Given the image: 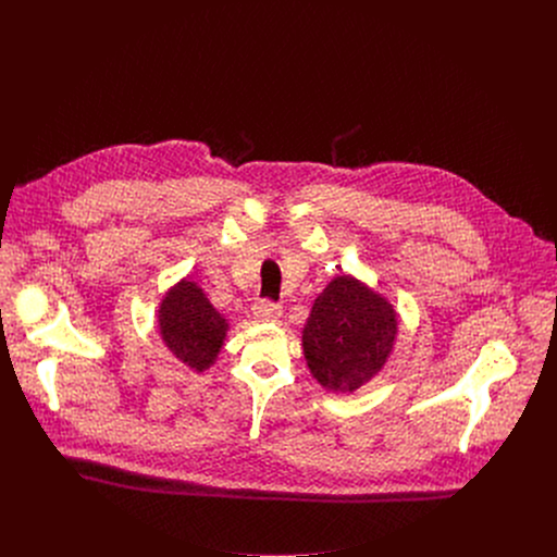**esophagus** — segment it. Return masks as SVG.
Returning a JSON list of instances; mask_svg holds the SVG:
<instances>
[{
    "mask_svg": "<svg viewBox=\"0 0 557 557\" xmlns=\"http://www.w3.org/2000/svg\"><path fill=\"white\" fill-rule=\"evenodd\" d=\"M251 312H253V320H258V322H275L282 314V306H277L273 301H258V304H253Z\"/></svg>",
    "mask_w": 557,
    "mask_h": 557,
    "instance_id": "obj_1",
    "label": "esophagus"
}]
</instances>
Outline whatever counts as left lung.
Returning <instances> with one entry per match:
<instances>
[{
	"label": "left lung",
	"instance_id": "obj_1",
	"mask_svg": "<svg viewBox=\"0 0 557 557\" xmlns=\"http://www.w3.org/2000/svg\"><path fill=\"white\" fill-rule=\"evenodd\" d=\"M399 314L394 304L359 277L342 273L314 297L301 329L310 374L329 392H357L387 363Z\"/></svg>",
	"mask_w": 557,
	"mask_h": 557
}]
</instances>
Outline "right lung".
I'll use <instances>...</instances> for the list:
<instances>
[{"label":"right lung","instance_id":"right-lung-1","mask_svg":"<svg viewBox=\"0 0 557 557\" xmlns=\"http://www.w3.org/2000/svg\"><path fill=\"white\" fill-rule=\"evenodd\" d=\"M156 322L172 357L198 374L218 361L228 333V320L191 277H183L165 290Z\"/></svg>","mask_w":557,"mask_h":557}]
</instances>
